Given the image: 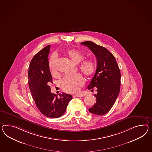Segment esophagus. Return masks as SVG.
Returning <instances> with one entry per match:
<instances>
[{
	"instance_id": "34e87169",
	"label": "esophagus",
	"mask_w": 152,
	"mask_h": 152,
	"mask_svg": "<svg viewBox=\"0 0 152 152\" xmlns=\"http://www.w3.org/2000/svg\"><path fill=\"white\" fill-rule=\"evenodd\" d=\"M82 96H83V95H82V94H75V95H73V97H82Z\"/></svg>"
}]
</instances>
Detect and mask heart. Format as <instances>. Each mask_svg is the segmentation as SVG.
I'll use <instances>...</instances> for the list:
<instances>
[{
    "label": "heart",
    "mask_w": 152,
    "mask_h": 152,
    "mask_svg": "<svg viewBox=\"0 0 152 152\" xmlns=\"http://www.w3.org/2000/svg\"><path fill=\"white\" fill-rule=\"evenodd\" d=\"M66 55L71 60L75 63H79L84 59V55L80 51L75 49H68L66 51ZM57 56L52 55L49 62V67L51 73L53 76L58 75L56 66ZM79 69L86 77H91L96 70V65L93 60L86 59L82 62L79 65ZM84 84V79L80 74L66 75L61 82V88L65 92L74 94L78 93Z\"/></svg>",
    "instance_id": "obj_1"
}]
</instances>
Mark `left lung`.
I'll list each match as a JSON object with an SVG mask.
<instances>
[{
  "instance_id": "obj_1",
  "label": "left lung",
  "mask_w": 152,
  "mask_h": 152,
  "mask_svg": "<svg viewBox=\"0 0 152 152\" xmlns=\"http://www.w3.org/2000/svg\"><path fill=\"white\" fill-rule=\"evenodd\" d=\"M88 47L97 59L95 74L88 86V89L94 87L97 94L96 103L89 109L90 113L104 115L111 110L120 93L121 73L115 57L106 48L87 41L80 43Z\"/></svg>"
}]
</instances>
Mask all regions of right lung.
I'll list each match as a JSON object with an SVG mask.
<instances>
[{
	"instance_id": "1",
	"label": "right lung",
	"mask_w": 152,
	"mask_h": 152,
	"mask_svg": "<svg viewBox=\"0 0 152 152\" xmlns=\"http://www.w3.org/2000/svg\"><path fill=\"white\" fill-rule=\"evenodd\" d=\"M50 45L44 47L34 56L28 67V86L37 107L45 116L50 118L62 116L72 96L70 94L58 95L51 92L52 77L48 56Z\"/></svg>"
}]
</instances>
